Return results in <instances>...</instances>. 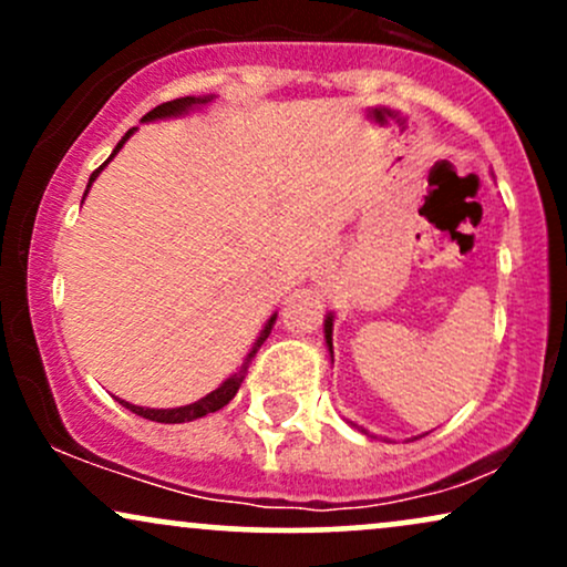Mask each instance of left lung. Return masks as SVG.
<instances>
[{
	"label": "left lung",
	"instance_id": "obj_1",
	"mask_svg": "<svg viewBox=\"0 0 567 567\" xmlns=\"http://www.w3.org/2000/svg\"><path fill=\"white\" fill-rule=\"evenodd\" d=\"M324 347H328V351H330V357H333V311H328V317H324ZM351 424V421H349ZM354 429H360L362 434H368V437H373V434L368 432V429H362V426H357V424H351Z\"/></svg>",
	"mask_w": 567,
	"mask_h": 567
}]
</instances>
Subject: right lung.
I'll return each instance as SVG.
<instances>
[{"label":"right lung","mask_w":567,"mask_h":567,"mask_svg":"<svg viewBox=\"0 0 567 567\" xmlns=\"http://www.w3.org/2000/svg\"><path fill=\"white\" fill-rule=\"evenodd\" d=\"M213 97H216L213 93H210V95H186V97H175V101H167V103H162V106L152 109V112H148L146 116H143L141 122L175 120V116H186V114H192V112H199V109L210 106ZM135 130H138V127L127 130L125 138H122L120 143H116V148L112 152V157H109L106 162H103L101 167H97V171H95L93 175H90L87 188H84V197H87L90 186L95 184V178H97V175H101L103 167H106L109 162H112V159L116 157V154H120V148L125 146V143L130 141V135H133ZM275 320H277V311H275V315L269 317V320H266L264 330H261V333H258L256 341H252V347H250V351H247V354H245L243 365L237 368V373H231L229 379H226L224 383H220L218 389H213L210 394H205V396H202V400L192 402V405H181V408H141V405H133V402H127V400H120V396H116V400H120V405H125L127 410H133L135 415H141V419L157 421V424H186V421H197V419H202V415L216 413V410H220V408L229 405V402L234 400V394L239 392V386H243V381H245L247 365H250V360H252V357H256V351L261 349V343L266 341V338H269L271 328H275Z\"/></svg>","instance_id":"right-lung-1"}]
</instances>
